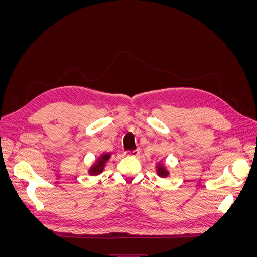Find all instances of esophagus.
Here are the masks:
<instances>
[{
    "instance_id": "1",
    "label": "esophagus",
    "mask_w": 257,
    "mask_h": 257,
    "mask_svg": "<svg viewBox=\"0 0 257 257\" xmlns=\"http://www.w3.org/2000/svg\"><path fill=\"white\" fill-rule=\"evenodd\" d=\"M138 154H139V150L138 149L133 150V151H127V155H131V157H137Z\"/></svg>"
}]
</instances>
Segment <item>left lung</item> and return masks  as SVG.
Listing matches in <instances>:
<instances>
[{
  "label": "left lung",
  "mask_w": 257,
  "mask_h": 257,
  "mask_svg": "<svg viewBox=\"0 0 257 257\" xmlns=\"http://www.w3.org/2000/svg\"><path fill=\"white\" fill-rule=\"evenodd\" d=\"M157 174H158V176L161 177V178H166V177H168V175H169L168 170H167V168L165 167V165H164V164H161V163H159L158 166H157Z\"/></svg>",
  "instance_id": "1"
}]
</instances>
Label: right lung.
Segmentation results:
<instances>
[{
  "label": "right lung",
  "mask_w": 257,
  "mask_h": 257,
  "mask_svg": "<svg viewBox=\"0 0 257 257\" xmlns=\"http://www.w3.org/2000/svg\"><path fill=\"white\" fill-rule=\"evenodd\" d=\"M110 157H111L110 153H104V154L100 155V157L97 159V161L94 163V164H93L90 167L89 174L91 176H96V175L102 174L103 170H104V167L106 165V163H107L108 160L110 159Z\"/></svg>",
  "instance_id": "obj_1"
}]
</instances>
